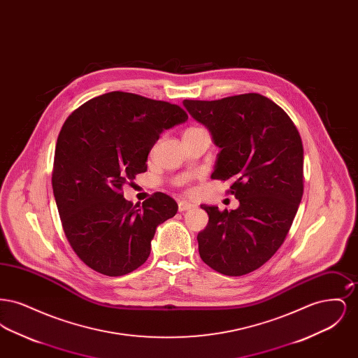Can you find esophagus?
<instances>
[{
	"mask_svg": "<svg viewBox=\"0 0 358 358\" xmlns=\"http://www.w3.org/2000/svg\"><path fill=\"white\" fill-rule=\"evenodd\" d=\"M193 208H194V204H192V203H187V201H180L178 203V210L180 212H185V210L193 209Z\"/></svg>",
	"mask_w": 358,
	"mask_h": 358,
	"instance_id": "esophagus-1",
	"label": "esophagus"
}]
</instances>
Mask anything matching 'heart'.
I'll return each mask as SVG.
<instances>
[{
    "label": "heart",
    "instance_id": "b5f03b06",
    "mask_svg": "<svg viewBox=\"0 0 358 358\" xmlns=\"http://www.w3.org/2000/svg\"><path fill=\"white\" fill-rule=\"evenodd\" d=\"M190 129H197V127H190Z\"/></svg>",
    "mask_w": 358,
    "mask_h": 358
}]
</instances>
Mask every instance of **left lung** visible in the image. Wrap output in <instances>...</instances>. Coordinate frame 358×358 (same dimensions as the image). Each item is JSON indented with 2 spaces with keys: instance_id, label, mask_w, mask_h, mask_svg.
<instances>
[{
  "instance_id": "1",
  "label": "left lung",
  "mask_w": 358,
  "mask_h": 358,
  "mask_svg": "<svg viewBox=\"0 0 358 358\" xmlns=\"http://www.w3.org/2000/svg\"><path fill=\"white\" fill-rule=\"evenodd\" d=\"M220 148L212 180L231 181L238 209L201 205L209 216L197 235L205 264L240 276L262 267L283 244L303 194V146L289 115L260 94L184 101Z\"/></svg>"
}]
</instances>
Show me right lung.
Masks as SVG:
<instances>
[{"mask_svg": "<svg viewBox=\"0 0 358 358\" xmlns=\"http://www.w3.org/2000/svg\"><path fill=\"white\" fill-rule=\"evenodd\" d=\"M187 120L177 104L113 91L82 104L64 122L52 189L66 238L90 268L120 276L148 260L157 227L178 205L161 192L134 205L122 187L148 171L161 133Z\"/></svg>", "mask_w": 358, "mask_h": 358, "instance_id": "right-lung-1", "label": "right lung"}]
</instances>
